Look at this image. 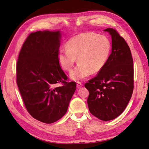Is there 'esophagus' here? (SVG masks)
<instances>
[{
    "instance_id": "esophagus-1",
    "label": "esophagus",
    "mask_w": 149,
    "mask_h": 149,
    "mask_svg": "<svg viewBox=\"0 0 149 149\" xmlns=\"http://www.w3.org/2000/svg\"><path fill=\"white\" fill-rule=\"evenodd\" d=\"M81 86H82V84H81L80 81H77V87L78 88L81 87Z\"/></svg>"
}]
</instances>
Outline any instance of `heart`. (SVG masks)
<instances>
[{
	"label": "heart",
	"mask_w": 149,
	"mask_h": 149,
	"mask_svg": "<svg viewBox=\"0 0 149 149\" xmlns=\"http://www.w3.org/2000/svg\"><path fill=\"white\" fill-rule=\"evenodd\" d=\"M111 50L108 38L93 32L76 35L66 42V49L62 48L58 60L62 68L67 71L74 67L77 57L79 64L70 72L72 79L78 80L88 77L90 72L97 73L107 64Z\"/></svg>",
	"instance_id": "1"
}]
</instances>
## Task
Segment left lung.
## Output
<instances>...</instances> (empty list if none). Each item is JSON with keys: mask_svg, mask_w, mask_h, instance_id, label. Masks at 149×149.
<instances>
[{"mask_svg": "<svg viewBox=\"0 0 149 149\" xmlns=\"http://www.w3.org/2000/svg\"><path fill=\"white\" fill-rule=\"evenodd\" d=\"M111 36V53L97 76L85 84L89 91L90 112L102 121L114 119L126 108L134 89L133 60L130 48L113 28H107Z\"/></svg>", "mask_w": 149, "mask_h": 149, "instance_id": "1", "label": "left lung"}]
</instances>
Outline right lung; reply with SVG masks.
I'll return each instance as SVG.
<instances>
[{"mask_svg":"<svg viewBox=\"0 0 149 149\" xmlns=\"http://www.w3.org/2000/svg\"><path fill=\"white\" fill-rule=\"evenodd\" d=\"M61 36L59 31L30 33L17 64V84L26 110L33 118L46 124L66 113L76 90L75 82L67 81L57 57Z\"/></svg>","mask_w":149,"mask_h":149,"instance_id":"add662e5","label":"right lung"}]
</instances>
